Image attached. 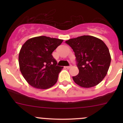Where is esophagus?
I'll use <instances>...</instances> for the list:
<instances>
[{
	"label": "esophagus",
	"instance_id": "1",
	"mask_svg": "<svg viewBox=\"0 0 123 123\" xmlns=\"http://www.w3.org/2000/svg\"><path fill=\"white\" fill-rule=\"evenodd\" d=\"M72 67V65H70V66H66V68H67V69H69V68H70Z\"/></svg>",
	"mask_w": 123,
	"mask_h": 123
}]
</instances>
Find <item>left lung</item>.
<instances>
[{"instance_id":"1","label":"left lung","mask_w":123,"mask_h":123,"mask_svg":"<svg viewBox=\"0 0 123 123\" xmlns=\"http://www.w3.org/2000/svg\"><path fill=\"white\" fill-rule=\"evenodd\" d=\"M65 43L73 49L79 70V74L72 77L75 83L84 88L98 84L106 75L111 62L105 43L88 35L70 39Z\"/></svg>"}]
</instances>
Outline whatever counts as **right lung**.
Masks as SVG:
<instances>
[{"label": "right lung", "mask_w": 123, "mask_h": 123, "mask_svg": "<svg viewBox=\"0 0 123 123\" xmlns=\"http://www.w3.org/2000/svg\"><path fill=\"white\" fill-rule=\"evenodd\" d=\"M63 40L44 36L28 39L21 47L18 57L22 76L31 86L47 89L57 83L62 66L57 65L52 53Z\"/></svg>", "instance_id": "add662e5"}]
</instances>
